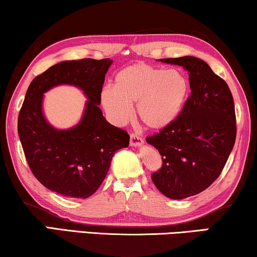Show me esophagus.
Listing matches in <instances>:
<instances>
[{
    "label": "esophagus",
    "instance_id": "obj_1",
    "mask_svg": "<svg viewBox=\"0 0 257 257\" xmlns=\"http://www.w3.org/2000/svg\"><path fill=\"white\" fill-rule=\"evenodd\" d=\"M143 144H144V140L142 139V137L136 135V134H130V145H132V147L139 148V147H142Z\"/></svg>",
    "mask_w": 257,
    "mask_h": 257
}]
</instances>
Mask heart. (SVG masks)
Returning <instances> with one entry per match:
<instances>
[{
    "mask_svg": "<svg viewBox=\"0 0 257 257\" xmlns=\"http://www.w3.org/2000/svg\"><path fill=\"white\" fill-rule=\"evenodd\" d=\"M113 87H104L100 102L110 121L122 125L136 115L151 130L167 128L180 116L190 93V83L180 69L157 68L137 62L121 69L114 77Z\"/></svg>",
    "mask_w": 257,
    "mask_h": 257,
    "instance_id": "obj_1",
    "label": "heart"
}]
</instances>
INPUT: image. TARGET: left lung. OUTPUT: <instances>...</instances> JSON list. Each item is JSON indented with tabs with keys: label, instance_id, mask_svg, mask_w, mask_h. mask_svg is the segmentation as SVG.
<instances>
[{
	"label": "left lung",
	"instance_id": "8db88e82",
	"mask_svg": "<svg viewBox=\"0 0 257 257\" xmlns=\"http://www.w3.org/2000/svg\"><path fill=\"white\" fill-rule=\"evenodd\" d=\"M160 61L188 71L191 92L177 120L147 139L163 159L152 181L166 197L183 200L205 190L223 171L235 143L234 101L226 82L203 60Z\"/></svg>",
	"mask_w": 257,
	"mask_h": 257
}]
</instances>
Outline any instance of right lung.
I'll list each match as a JSON object with an SVG mask.
<instances>
[{
    "label": "right lung",
    "instance_id": "right-lung-1",
    "mask_svg": "<svg viewBox=\"0 0 257 257\" xmlns=\"http://www.w3.org/2000/svg\"><path fill=\"white\" fill-rule=\"evenodd\" d=\"M110 59L62 61L31 82L18 115V135L26 160L49 190L62 196L87 198L106 178L117 150L128 148L127 132L114 127L102 115L100 93ZM71 85L88 100L74 127L57 130L43 114V94L53 87Z\"/></svg>",
    "mask_w": 257,
    "mask_h": 257
}]
</instances>
